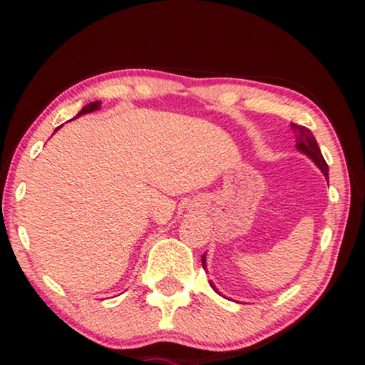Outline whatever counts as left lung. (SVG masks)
Wrapping results in <instances>:
<instances>
[{
    "label": "left lung",
    "instance_id": "1",
    "mask_svg": "<svg viewBox=\"0 0 365 365\" xmlns=\"http://www.w3.org/2000/svg\"><path fill=\"white\" fill-rule=\"evenodd\" d=\"M291 128H292V131L296 133V148H297V151H301L302 154H306V156L311 159V161L316 164L319 169H321V173L324 174V176H326V179L329 181V166H327L326 159H324V156H322L321 149H319V146H317V141H316V138H314V134L309 131L307 128L299 126V124H294V123H291ZM201 261H202V267L207 269L206 254H202ZM211 286H212L214 291L219 292L217 289H216V286H214L212 282H211Z\"/></svg>",
    "mask_w": 365,
    "mask_h": 365
}]
</instances>
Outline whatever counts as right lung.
I'll use <instances>...</instances> for the list:
<instances>
[{"mask_svg": "<svg viewBox=\"0 0 365 365\" xmlns=\"http://www.w3.org/2000/svg\"><path fill=\"white\" fill-rule=\"evenodd\" d=\"M99 108H101V101H94V103H89V104H86V106H84V108L81 109V111H79V113L76 114V116H74V119L79 118V116H83V114H86V113L98 111ZM59 128H61V126H59ZM59 128H56V131H58ZM56 131H54V133H56Z\"/></svg>", "mask_w": 365, "mask_h": 365, "instance_id": "1", "label": "right lung"}]
</instances>
